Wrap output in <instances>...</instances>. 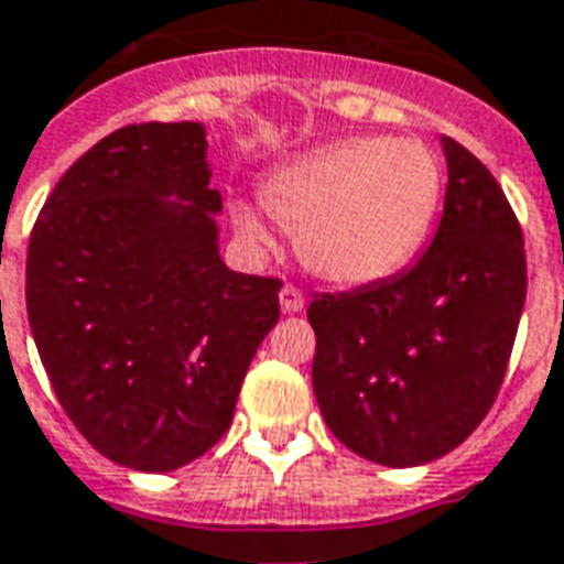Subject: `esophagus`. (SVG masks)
Segmentation results:
<instances>
[{"instance_id": "1", "label": "esophagus", "mask_w": 564, "mask_h": 564, "mask_svg": "<svg viewBox=\"0 0 564 564\" xmlns=\"http://www.w3.org/2000/svg\"><path fill=\"white\" fill-rule=\"evenodd\" d=\"M281 307H283V314H302L304 311V295L295 290V286H283L281 290Z\"/></svg>"}]
</instances>
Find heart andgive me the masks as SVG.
I'll list each match as a JSON object with an SVG mask.
<instances>
[{"label": "heart", "instance_id": "obj_1", "mask_svg": "<svg viewBox=\"0 0 564 564\" xmlns=\"http://www.w3.org/2000/svg\"><path fill=\"white\" fill-rule=\"evenodd\" d=\"M442 197V170L427 145L352 137L281 166L262 203L299 229V253L325 281L379 283L406 269L427 239ZM245 239L265 241L248 208H236Z\"/></svg>", "mask_w": 564, "mask_h": 564}]
</instances>
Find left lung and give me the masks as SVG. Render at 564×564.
Segmentation results:
<instances>
[{"instance_id":"1","label":"left lung","mask_w":564,"mask_h":564,"mask_svg":"<svg viewBox=\"0 0 564 564\" xmlns=\"http://www.w3.org/2000/svg\"><path fill=\"white\" fill-rule=\"evenodd\" d=\"M445 212L412 269L323 293L314 394L328 431L382 466L454 452L494 406L527 302L523 232L490 170L452 137Z\"/></svg>"}]
</instances>
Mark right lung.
Returning a JSON list of instances; mask_svg holds the SVG:
<instances>
[{"mask_svg":"<svg viewBox=\"0 0 564 564\" xmlns=\"http://www.w3.org/2000/svg\"><path fill=\"white\" fill-rule=\"evenodd\" d=\"M199 122L128 124L53 187L32 229L26 314L74 427L112 463L173 473L227 433L281 281L220 260Z\"/></svg>","mask_w":564,"mask_h":564,"instance_id":"1","label":"right lung"}]
</instances>
